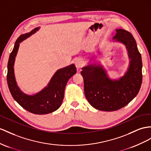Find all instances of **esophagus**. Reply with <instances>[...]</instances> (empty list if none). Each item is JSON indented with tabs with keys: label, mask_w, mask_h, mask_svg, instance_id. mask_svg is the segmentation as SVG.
Masks as SVG:
<instances>
[{
	"label": "esophagus",
	"mask_w": 151,
	"mask_h": 151,
	"mask_svg": "<svg viewBox=\"0 0 151 151\" xmlns=\"http://www.w3.org/2000/svg\"><path fill=\"white\" fill-rule=\"evenodd\" d=\"M75 66L76 67V68L79 69L83 66V62L81 59H77L75 60Z\"/></svg>",
	"instance_id": "1"
}]
</instances>
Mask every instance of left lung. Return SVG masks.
<instances>
[{
  "mask_svg": "<svg viewBox=\"0 0 151 151\" xmlns=\"http://www.w3.org/2000/svg\"><path fill=\"white\" fill-rule=\"evenodd\" d=\"M115 41L126 47L129 58L128 69L119 80L110 78L101 65L91 64L82 68L85 95L94 109L111 111L122 109L136 97L142 82V62L136 41L126 30L116 29Z\"/></svg>",
  "mask_w": 151,
  "mask_h": 151,
  "instance_id": "left-lung-1",
  "label": "left lung"
}]
</instances>
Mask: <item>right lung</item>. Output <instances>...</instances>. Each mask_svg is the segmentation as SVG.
<instances>
[{
    "label": "right lung",
    "instance_id": "add662e5",
    "mask_svg": "<svg viewBox=\"0 0 151 151\" xmlns=\"http://www.w3.org/2000/svg\"><path fill=\"white\" fill-rule=\"evenodd\" d=\"M40 29L36 27L30 32L22 34L10 53L7 64V81L13 98L24 109L34 114H47L55 111L60 106L68 81L76 73L74 64L57 70L50 80L48 86L37 93L28 95L24 93L17 86L14 73V64L20 43Z\"/></svg>",
    "mask_w": 151,
    "mask_h": 151
}]
</instances>
